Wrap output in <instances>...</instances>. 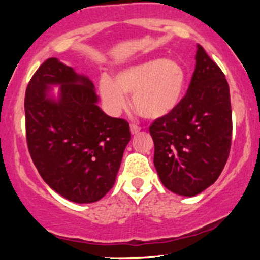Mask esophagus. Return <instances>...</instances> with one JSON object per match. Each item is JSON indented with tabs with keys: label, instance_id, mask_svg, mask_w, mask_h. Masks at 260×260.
I'll use <instances>...</instances> for the list:
<instances>
[{
	"label": "esophagus",
	"instance_id": "esophagus-1",
	"mask_svg": "<svg viewBox=\"0 0 260 260\" xmlns=\"http://www.w3.org/2000/svg\"><path fill=\"white\" fill-rule=\"evenodd\" d=\"M140 131V127L139 126H137V124H134V123H132L131 124V133L132 134H137Z\"/></svg>",
	"mask_w": 260,
	"mask_h": 260
}]
</instances>
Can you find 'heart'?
I'll use <instances>...</instances> for the list:
<instances>
[{
	"label": "heart",
	"mask_w": 260,
	"mask_h": 260,
	"mask_svg": "<svg viewBox=\"0 0 260 260\" xmlns=\"http://www.w3.org/2000/svg\"><path fill=\"white\" fill-rule=\"evenodd\" d=\"M186 84V71L175 59H150L118 72L115 82L103 77L101 99L113 115L127 106L126 94H132L133 106L142 117L156 120L169 115L180 104Z\"/></svg>",
	"instance_id": "b5f03b06"
}]
</instances>
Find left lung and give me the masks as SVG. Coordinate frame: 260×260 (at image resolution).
<instances>
[{
    "label": "left lung",
    "mask_w": 260,
    "mask_h": 260,
    "mask_svg": "<svg viewBox=\"0 0 260 260\" xmlns=\"http://www.w3.org/2000/svg\"><path fill=\"white\" fill-rule=\"evenodd\" d=\"M149 132L160 180L176 194H199L222 172L232 139L230 89L225 74L201 45L186 95L174 111L156 118Z\"/></svg>",
    "instance_id": "8db88e82"
}]
</instances>
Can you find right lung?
<instances>
[{
  "label": "right lung",
  "instance_id": "add662e5",
  "mask_svg": "<svg viewBox=\"0 0 260 260\" xmlns=\"http://www.w3.org/2000/svg\"><path fill=\"white\" fill-rule=\"evenodd\" d=\"M61 85L58 103L46 95ZM94 85L73 68L47 58L26 86L25 136L29 154L43 180L74 203H94L115 183L131 139L129 123L96 105Z\"/></svg>",
  "mask_w": 260,
  "mask_h": 260
}]
</instances>
